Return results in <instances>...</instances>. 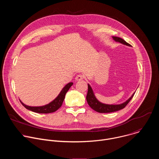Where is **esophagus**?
<instances>
[{
    "instance_id": "esophagus-1",
    "label": "esophagus",
    "mask_w": 159,
    "mask_h": 159,
    "mask_svg": "<svg viewBox=\"0 0 159 159\" xmlns=\"http://www.w3.org/2000/svg\"><path fill=\"white\" fill-rule=\"evenodd\" d=\"M84 79V77H83V75H81V74H79V75H77L76 76V77H75V80H82Z\"/></svg>"
}]
</instances>
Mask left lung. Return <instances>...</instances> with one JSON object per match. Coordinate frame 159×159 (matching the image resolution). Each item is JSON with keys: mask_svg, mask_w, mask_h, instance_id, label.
<instances>
[{"mask_svg": "<svg viewBox=\"0 0 159 159\" xmlns=\"http://www.w3.org/2000/svg\"><path fill=\"white\" fill-rule=\"evenodd\" d=\"M112 39H114L116 42L120 43L126 45L128 47H131V45L126 42L123 39L116 37V36H112ZM135 93H134L131 97L126 100L125 102L120 104H104L99 101V100L96 98L95 94L94 93L93 90L89 84H88V92L86 96V99L87 101L88 104L89 106L91 107L94 111L101 112V113H108V112H115L117 111H119L120 109H123L131 101V99L133 98L134 94Z\"/></svg>", "mask_w": 159, "mask_h": 159, "instance_id": "obj_1", "label": "left lung"}]
</instances>
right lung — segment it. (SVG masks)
<instances>
[{"label":"right lung","mask_w":159,"mask_h":159,"mask_svg":"<svg viewBox=\"0 0 159 159\" xmlns=\"http://www.w3.org/2000/svg\"><path fill=\"white\" fill-rule=\"evenodd\" d=\"M73 85V82H69L65 85V87L61 89L60 93L58 95V96L53 100L50 103L41 106H28L22 102L20 100L21 104L23 105L27 109H29L31 111L37 112V113H44V114H47V113H51L58 110L62 105V103L65 99V96L68 90H69L70 87Z\"/></svg>","instance_id":"right-lung-1"}]
</instances>
